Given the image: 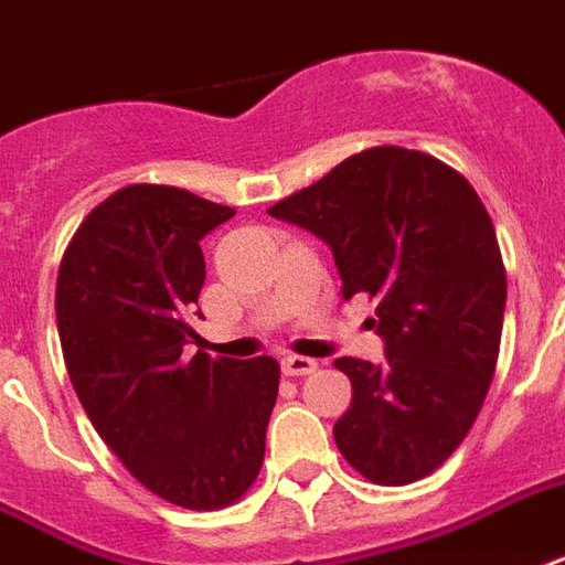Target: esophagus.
<instances>
[{"mask_svg":"<svg viewBox=\"0 0 565 565\" xmlns=\"http://www.w3.org/2000/svg\"><path fill=\"white\" fill-rule=\"evenodd\" d=\"M281 367L287 376H308V373H317V361L308 359V355H284Z\"/></svg>","mask_w":565,"mask_h":565,"instance_id":"34e87169","label":"esophagus"}]
</instances>
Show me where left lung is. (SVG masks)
<instances>
[{
  "mask_svg": "<svg viewBox=\"0 0 565 565\" xmlns=\"http://www.w3.org/2000/svg\"><path fill=\"white\" fill-rule=\"evenodd\" d=\"M269 213L331 245L343 299L376 301L385 364L334 361L352 382L334 424L343 459L379 486L441 468L480 415L501 350L507 269L480 195L441 159L382 145Z\"/></svg>",
  "mask_w": 565,
  "mask_h": 565,
  "instance_id": "1",
  "label": "left lung"
}]
</instances>
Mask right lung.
<instances>
[{
	"instance_id": "right-lung-1",
	"label": "right lung",
	"mask_w": 565,
	"mask_h": 565,
	"mask_svg": "<svg viewBox=\"0 0 565 565\" xmlns=\"http://www.w3.org/2000/svg\"><path fill=\"white\" fill-rule=\"evenodd\" d=\"M234 213L189 189L124 186L82 218L55 281L85 415L148 492L183 510H222L252 489L281 379L269 355L183 359L198 338L201 239Z\"/></svg>"
}]
</instances>
